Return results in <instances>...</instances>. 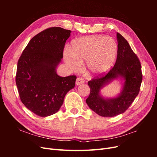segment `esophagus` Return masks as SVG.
I'll return each instance as SVG.
<instances>
[{"label": "esophagus", "instance_id": "obj_1", "mask_svg": "<svg viewBox=\"0 0 157 157\" xmlns=\"http://www.w3.org/2000/svg\"><path fill=\"white\" fill-rule=\"evenodd\" d=\"M84 82V80L81 78H77V80H76V85H77V86H78V85L82 84Z\"/></svg>", "mask_w": 157, "mask_h": 157}]
</instances>
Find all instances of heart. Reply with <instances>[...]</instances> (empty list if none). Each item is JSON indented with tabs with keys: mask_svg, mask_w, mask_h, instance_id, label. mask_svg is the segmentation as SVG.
<instances>
[{
	"mask_svg": "<svg viewBox=\"0 0 157 157\" xmlns=\"http://www.w3.org/2000/svg\"><path fill=\"white\" fill-rule=\"evenodd\" d=\"M117 54V44L112 37L90 35L71 42L64 60L70 70L78 71L85 60L87 73L92 76L105 74L111 69Z\"/></svg>",
	"mask_w": 157,
	"mask_h": 157,
	"instance_id": "obj_1",
	"label": "heart"
}]
</instances>
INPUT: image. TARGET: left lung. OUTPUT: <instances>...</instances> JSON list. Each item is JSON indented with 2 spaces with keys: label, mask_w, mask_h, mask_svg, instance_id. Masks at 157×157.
<instances>
[{
  "label": "left lung",
  "mask_w": 157,
  "mask_h": 157,
  "mask_svg": "<svg viewBox=\"0 0 157 157\" xmlns=\"http://www.w3.org/2000/svg\"><path fill=\"white\" fill-rule=\"evenodd\" d=\"M118 51L116 63L103 77L88 81L90 93L86 99L87 105L98 115L113 117L124 113L139 94L142 81L141 63L127 40L117 33ZM115 79L123 83L121 92L115 97H103L101 90Z\"/></svg>",
  "instance_id": "obj_1"
}]
</instances>
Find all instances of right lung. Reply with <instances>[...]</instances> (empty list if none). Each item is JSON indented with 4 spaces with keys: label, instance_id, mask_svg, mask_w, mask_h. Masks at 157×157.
Here are the masks:
<instances>
[{
    "label": "right lung",
    "instance_id": "right-lung-1",
    "mask_svg": "<svg viewBox=\"0 0 157 157\" xmlns=\"http://www.w3.org/2000/svg\"><path fill=\"white\" fill-rule=\"evenodd\" d=\"M71 31L51 27L32 38L17 62L16 82L21 102L35 115L58 112L75 86V75L61 77L56 69Z\"/></svg>",
    "mask_w": 157,
    "mask_h": 157
}]
</instances>
